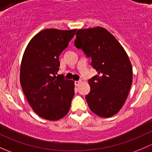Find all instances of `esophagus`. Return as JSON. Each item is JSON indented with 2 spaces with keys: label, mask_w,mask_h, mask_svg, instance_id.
Listing matches in <instances>:
<instances>
[{
  "label": "esophagus",
  "mask_w": 152,
  "mask_h": 152,
  "mask_svg": "<svg viewBox=\"0 0 152 152\" xmlns=\"http://www.w3.org/2000/svg\"><path fill=\"white\" fill-rule=\"evenodd\" d=\"M80 83H81L80 80H77V81H75V84L76 86H79Z\"/></svg>",
  "instance_id": "obj_1"
}]
</instances>
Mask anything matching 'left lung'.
<instances>
[{
	"mask_svg": "<svg viewBox=\"0 0 152 152\" xmlns=\"http://www.w3.org/2000/svg\"><path fill=\"white\" fill-rule=\"evenodd\" d=\"M75 45L91 57L97 75L88 80L91 91L86 96L90 110L109 118L121 109L132 83V68L126 51L116 39L102 27L80 29Z\"/></svg>",
	"mask_w": 152,
	"mask_h": 152,
	"instance_id": "left-lung-1",
	"label": "left lung"
}]
</instances>
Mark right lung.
I'll return each instance as SVG.
<instances>
[{"label": "right lung", "instance_id": "right-lung-1", "mask_svg": "<svg viewBox=\"0 0 152 152\" xmlns=\"http://www.w3.org/2000/svg\"><path fill=\"white\" fill-rule=\"evenodd\" d=\"M77 29H45L36 34L25 50L20 80L33 110L50 121L64 117L75 95V82L56 76L59 56L68 46Z\"/></svg>", "mask_w": 152, "mask_h": 152}]
</instances>
